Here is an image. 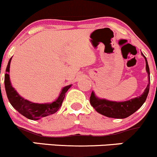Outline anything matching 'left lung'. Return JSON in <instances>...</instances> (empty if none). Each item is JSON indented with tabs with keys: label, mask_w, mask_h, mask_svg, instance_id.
Returning a JSON list of instances; mask_svg holds the SVG:
<instances>
[{
	"label": "left lung",
	"mask_w": 157,
	"mask_h": 157,
	"mask_svg": "<svg viewBox=\"0 0 157 157\" xmlns=\"http://www.w3.org/2000/svg\"><path fill=\"white\" fill-rule=\"evenodd\" d=\"M143 56L144 57L146 61V70L148 74L149 84L147 85L145 91L139 97L134 98L131 100L126 101L117 102L105 100V99H100L97 98L94 93L91 92V97H90V104L91 106L95 109L97 112L106 116L108 117L112 118H119L123 119L129 117L132 114L137 111L145 102L148 95L149 90H150V69H149L148 63H147V58L142 53Z\"/></svg>",
	"instance_id": "obj_1"
}]
</instances>
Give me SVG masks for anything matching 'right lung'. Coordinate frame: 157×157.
<instances>
[{
    "mask_svg": "<svg viewBox=\"0 0 157 157\" xmlns=\"http://www.w3.org/2000/svg\"><path fill=\"white\" fill-rule=\"evenodd\" d=\"M11 59L12 57L9 60L7 69H6L7 72L4 75V86H5L7 98H8L10 105L13 107V108H15L20 114L26 117V118L36 121L56 112L62 106L66 91L72 86V85L64 87L62 89L58 98L52 103L38 104L26 100V99L23 98L21 95H19V94L12 87L11 83H10L9 72H10V65Z\"/></svg>",
    "mask_w": 157,
    "mask_h": 157,
    "instance_id": "right-lung-1",
    "label": "right lung"
}]
</instances>
